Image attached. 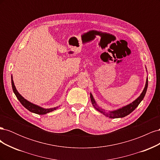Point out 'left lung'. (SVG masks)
Here are the masks:
<instances>
[{"label":"left lung","instance_id":"8db88e82","mask_svg":"<svg viewBox=\"0 0 160 160\" xmlns=\"http://www.w3.org/2000/svg\"><path fill=\"white\" fill-rule=\"evenodd\" d=\"M148 85V77H147V79H146V85H145V88H144L143 91L142 92V93L140 94V95L136 99H135L133 101H132V103H129L127 105H125L122 108L113 110V111H108V112L103 108H100L99 106L97 104L96 101L93 98V96L91 94V93H90V98H91L92 105H93L94 108L97 111H98L99 112H100L101 113H103L104 115L107 116V117H109V118H112V119L122 118L132 113V111L133 110H135V109L138 107L139 104L141 103V101L143 99L145 95H146V93Z\"/></svg>","mask_w":160,"mask_h":160}]
</instances>
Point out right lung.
<instances>
[{
    "label": "right lung",
    "mask_w": 160,
    "mask_h": 160,
    "mask_svg": "<svg viewBox=\"0 0 160 160\" xmlns=\"http://www.w3.org/2000/svg\"><path fill=\"white\" fill-rule=\"evenodd\" d=\"M11 83H12V88L14 93L15 94L18 101H20L21 103L24 106V107H25L27 109H28V111H31V112H32V113L38 114V115H45V114H47L49 112H51V111H53L57 109L60 107V106L59 105L55 108L46 109V108H43L41 107V106H38L37 105L34 104V103L30 102V101H28V100H27L26 99L24 98L23 97L18 93V91L17 90V89L15 88V85H14V81L12 79V75H11Z\"/></svg>",
    "instance_id": "add662e5"
}]
</instances>
